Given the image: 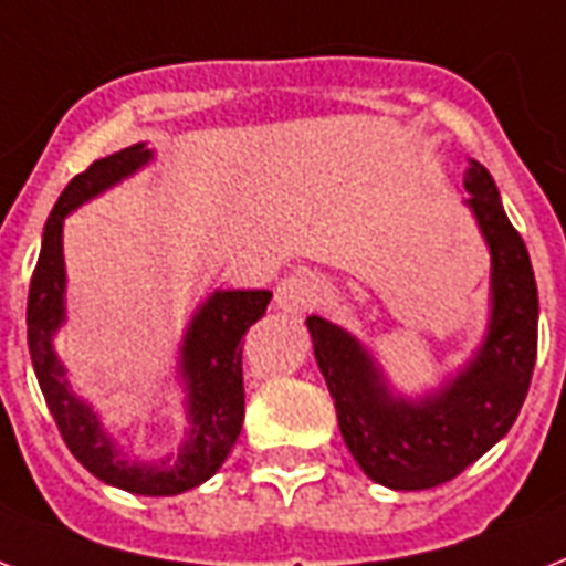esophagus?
Listing matches in <instances>:
<instances>
[{"label": "esophagus", "mask_w": 566, "mask_h": 566, "mask_svg": "<svg viewBox=\"0 0 566 566\" xmlns=\"http://www.w3.org/2000/svg\"><path fill=\"white\" fill-rule=\"evenodd\" d=\"M328 291L325 275L314 273V270H296L275 284V307L284 314H302L307 307L319 305Z\"/></svg>", "instance_id": "1"}]
</instances>
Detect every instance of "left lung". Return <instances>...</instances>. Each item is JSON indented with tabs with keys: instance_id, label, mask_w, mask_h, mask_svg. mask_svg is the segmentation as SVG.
<instances>
[{
	"instance_id": "1",
	"label": "left lung",
	"mask_w": 566,
	"mask_h": 566,
	"mask_svg": "<svg viewBox=\"0 0 566 566\" xmlns=\"http://www.w3.org/2000/svg\"><path fill=\"white\" fill-rule=\"evenodd\" d=\"M468 206L491 250V319L480 352L439 392H387L371 355L348 331L307 316L339 433L366 476L395 491L436 489L509 433L530 392L537 355V284L521 232L480 163L465 171Z\"/></svg>"
}]
</instances>
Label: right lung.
Segmentation results:
<instances>
[{
    "instance_id": "right-lung-1",
    "label": "right lung",
    "mask_w": 566,
    "mask_h": 566,
    "mask_svg": "<svg viewBox=\"0 0 566 566\" xmlns=\"http://www.w3.org/2000/svg\"><path fill=\"white\" fill-rule=\"evenodd\" d=\"M150 159L145 145H133L113 156L95 159L84 174H77L54 203L45 220L43 247L36 259L29 287V352L34 363V375L45 395V403L54 416L60 436L72 457L107 485L145 494V497H171L188 489H197L209 480L232 444L238 442L243 424V369H241V339L252 323H259L268 311L270 291H214L195 314L182 339L179 371L186 378L188 392V439L186 444L168 459L154 465L133 462L122 453L113 439L98 424L92 412L63 378L66 369L52 348L54 331L63 323V218L81 203L92 200L118 179L130 177Z\"/></svg>"
}]
</instances>
